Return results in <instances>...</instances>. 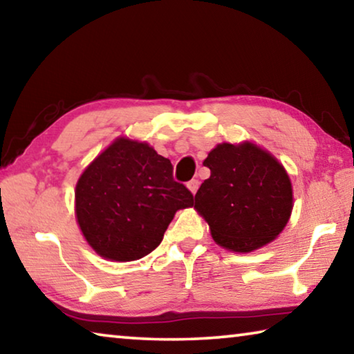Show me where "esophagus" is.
Returning <instances> with one entry per match:
<instances>
[{
	"label": "esophagus",
	"mask_w": 354,
	"mask_h": 354,
	"mask_svg": "<svg viewBox=\"0 0 354 354\" xmlns=\"http://www.w3.org/2000/svg\"><path fill=\"white\" fill-rule=\"evenodd\" d=\"M187 187L192 194H196V190H198V187H200V181L198 179H192V181L187 183Z\"/></svg>",
	"instance_id": "34e87169"
}]
</instances>
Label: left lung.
<instances>
[{
    "instance_id": "obj_1",
    "label": "left lung",
    "mask_w": 354,
    "mask_h": 354,
    "mask_svg": "<svg viewBox=\"0 0 354 354\" xmlns=\"http://www.w3.org/2000/svg\"><path fill=\"white\" fill-rule=\"evenodd\" d=\"M211 170L195 195V209L211 226L214 241L248 253L273 241L292 212V184L284 167L253 143L214 148Z\"/></svg>"
}]
</instances>
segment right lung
<instances>
[{
  "instance_id": "add662e5",
  "label": "right lung",
  "mask_w": 354,
  "mask_h": 354,
  "mask_svg": "<svg viewBox=\"0 0 354 354\" xmlns=\"http://www.w3.org/2000/svg\"><path fill=\"white\" fill-rule=\"evenodd\" d=\"M75 196L87 242L122 262L151 253L178 209L194 206L192 192L173 179L170 160L129 139L115 140L87 167Z\"/></svg>"
}]
</instances>
